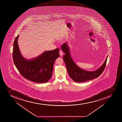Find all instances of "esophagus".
<instances>
[{
  "label": "esophagus",
  "instance_id": "34e87169",
  "mask_svg": "<svg viewBox=\"0 0 122 122\" xmlns=\"http://www.w3.org/2000/svg\"><path fill=\"white\" fill-rule=\"evenodd\" d=\"M59 54H60V56L62 55L63 54V52H62V51H59Z\"/></svg>",
  "mask_w": 122,
  "mask_h": 122
}]
</instances>
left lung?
Masks as SVG:
<instances>
[{
    "label": "left lung",
    "instance_id": "8db88e82",
    "mask_svg": "<svg viewBox=\"0 0 122 122\" xmlns=\"http://www.w3.org/2000/svg\"><path fill=\"white\" fill-rule=\"evenodd\" d=\"M61 49L65 54L63 56L67 70L70 78L76 82H82L96 78L100 76L104 71L106 64L108 56L101 66L94 71H89L80 68L74 62L70 54V49L67 43L61 46Z\"/></svg>",
    "mask_w": 122,
    "mask_h": 122
}]
</instances>
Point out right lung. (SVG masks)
<instances>
[{
    "label": "right lung",
    "mask_w": 122,
    "mask_h": 122,
    "mask_svg": "<svg viewBox=\"0 0 122 122\" xmlns=\"http://www.w3.org/2000/svg\"><path fill=\"white\" fill-rule=\"evenodd\" d=\"M19 35L13 43V62L21 75L27 80L37 83L48 82L52 77L53 66L60 56L59 48L46 51L32 59H27L22 55L18 45Z\"/></svg>",
    "instance_id": "obj_1"
}]
</instances>
